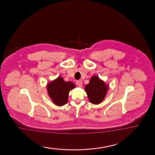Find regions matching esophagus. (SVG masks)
Listing matches in <instances>:
<instances>
[{
  "instance_id": "esophagus-1",
  "label": "esophagus",
  "mask_w": 155,
  "mask_h": 155,
  "mask_svg": "<svg viewBox=\"0 0 155 155\" xmlns=\"http://www.w3.org/2000/svg\"><path fill=\"white\" fill-rule=\"evenodd\" d=\"M76 84L77 85V86L79 87H82V84L81 81H76Z\"/></svg>"
}]
</instances>
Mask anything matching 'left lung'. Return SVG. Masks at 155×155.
Returning <instances> with one entry per match:
<instances>
[{
  "label": "left lung",
  "instance_id": "1",
  "mask_svg": "<svg viewBox=\"0 0 155 155\" xmlns=\"http://www.w3.org/2000/svg\"><path fill=\"white\" fill-rule=\"evenodd\" d=\"M108 89V85L98 76L94 75L91 78L89 84L85 86L84 90L90 102L93 104H98L103 101Z\"/></svg>",
  "mask_w": 155,
  "mask_h": 155
}]
</instances>
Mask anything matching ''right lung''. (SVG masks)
Wrapping results in <instances>:
<instances>
[{
    "instance_id": "add662e5",
    "label": "right lung",
    "mask_w": 155,
    "mask_h": 155,
    "mask_svg": "<svg viewBox=\"0 0 155 155\" xmlns=\"http://www.w3.org/2000/svg\"><path fill=\"white\" fill-rule=\"evenodd\" d=\"M75 87L74 83L71 81L66 82L61 77L48 83L47 86L48 94L52 102L59 106L68 102L69 91Z\"/></svg>"
}]
</instances>
